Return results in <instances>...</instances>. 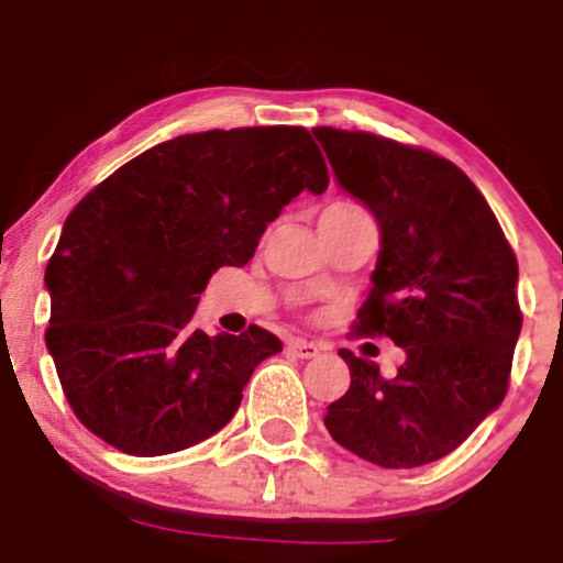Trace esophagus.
I'll use <instances>...</instances> for the list:
<instances>
[{
    "label": "esophagus",
    "instance_id": "esophagus-1",
    "mask_svg": "<svg viewBox=\"0 0 563 563\" xmlns=\"http://www.w3.org/2000/svg\"><path fill=\"white\" fill-rule=\"evenodd\" d=\"M286 349H288V354H294V357H299V360H312L320 354L318 344H312V341H303V339H290Z\"/></svg>",
    "mask_w": 563,
    "mask_h": 563
}]
</instances>
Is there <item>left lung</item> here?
Masks as SVG:
<instances>
[{
    "mask_svg": "<svg viewBox=\"0 0 563 563\" xmlns=\"http://www.w3.org/2000/svg\"><path fill=\"white\" fill-rule=\"evenodd\" d=\"M335 183L378 222L357 331L405 352L391 378L339 349L352 384L328 405L341 448L384 468L439 461L497 410L521 333L519 264L474 183L450 161L367 132L318 126Z\"/></svg>",
    "mask_w": 563,
    "mask_h": 563,
    "instance_id": "obj_1",
    "label": "left lung"
}]
</instances>
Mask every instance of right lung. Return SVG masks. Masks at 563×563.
Listing matches in <instances>:
<instances>
[{
    "label": "right lung",
    "instance_id": "add662e5",
    "mask_svg": "<svg viewBox=\"0 0 563 563\" xmlns=\"http://www.w3.org/2000/svg\"><path fill=\"white\" fill-rule=\"evenodd\" d=\"M328 169L303 126L211 129L140 153L70 211L44 273L47 349L76 418L121 452H179L230 423L254 367L283 352L251 325L192 314L219 267H243Z\"/></svg>",
    "mask_w": 563,
    "mask_h": 563
}]
</instances>
